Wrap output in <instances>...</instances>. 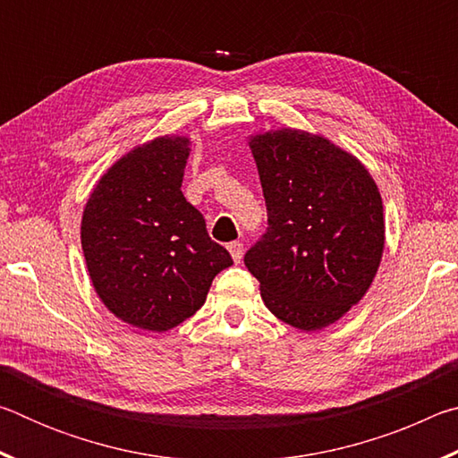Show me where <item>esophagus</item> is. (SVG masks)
<instances>
[{
    "instance_id": "obj_1",
    "label": "esophagus",
    "mask_w": 458,
    "mask_h": 458,
    "mask_svg": "<svg viewBox=\"0 0 458 458\" xmlns=\"http://www.w3.org/2000/svg\"><path fill=\"white\" fill-rule=\"evenodd\" d=\"M228 250H230V254H232V259H234V262L238 265L240 260H242V254H244V246H242V242H230L228 244Z\"/></svg>"
}]
</instances>
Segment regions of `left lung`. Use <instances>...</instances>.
Segmentation results:
<instances>
[{
  "label": "left lung",
  "instance_id": "8db88e82",
  "mask_svg": "<svg viewBox=\"0 0 458 458\" xmlns=\"http://www.w3.org/2000/svg\"><path fill=\"white\" fill-rule=\"evenodd\" d=\"M267 232L244 254L265 305L303 331L358 305L384 250L377 185L327 139L283 129L254 137Z\"/></svg>",
  "mask_w": 458,
  "mask_h": 458
}]
</instances>
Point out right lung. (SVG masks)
Here are the masks:
<instances>
[{
    "label": "right lung",
    "mask_w": 458,
    "mask_h": 458,
    "mask_svg": "<svg viewBox=\"0 0 458 458\" xmlns=\"http://www.w3.org/2000/svg\"><path fill=\"white\" fill-rule=\"evenodd\" d=\"M183 137L137 147L100 177L82 216V250L108 311L147 331H167L204 305L232 265L182 193Z\"/></svg>",
    "instance_id": "add662e5"
}]
</instances>
